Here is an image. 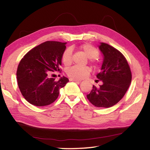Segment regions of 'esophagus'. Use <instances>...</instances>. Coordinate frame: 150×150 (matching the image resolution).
Here are the masks:
<instances>
[{
    "mask_svg": "<svg viewBox=\"0 0 150 150\" xmlns=\"http://www.w3.org/2000/svg\"><path fill=\"white\" fill-rule=\"evenodd\" d=\"M69 81H75V82H81V80H79V79H73V78H70L69 79Z\"/></svg>",
    "mask_w": 150,
    "mask_h": 150,
    "instance_id": "1",
    "label": "esophagus"
}]
</instances>
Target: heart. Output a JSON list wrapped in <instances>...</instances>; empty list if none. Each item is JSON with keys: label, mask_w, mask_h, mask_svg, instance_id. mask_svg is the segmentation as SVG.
<instances>
[{"label": "heart", "mask_w": 150, "mask_h": 150, "mask_svg": "<svg viewBox=\"0 0 150 150\" xmlns=\"http://www.w3.org/2000/svg\"><path fill=\"white\" fill-rule=\"evenodd\" d=\"M80 50L88 58H89L91 62H95V58L98 56V51L93 45L85 44L81 45L79 47ZM62 62L65 65H69L72 62V51L71 49L65 50L62 55ZM91 68L88 67H80V66H73L67 71V75L69 77L75 79H83L89 75Z\"/></svg>", "instance_id": "1"}]
</instances>
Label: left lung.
I'll return each mask as SVG.
<instances>
[{
  "label": "left lung",
  "instance_id": "8db88e82",
  "mask_svg": "<svg viewBox=\"0 0 150 150\" xmlns=\"http://www.w3.org/2000/svg\"><path fill=\"white\" fill-rule=\"evenodd\" d=\"M98 48L103 62L96 77L103 85L98 88L93 85L87 97L96 107L109 108L123 98L130 85L132 73L126 58L118 50L105 43H100Z\"/></svg>",
  "mask_w": 150,
  "mask_h": 150
}]
</instances>
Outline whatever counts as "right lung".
<instances>
[{"label": "right lung", "instance_id": "obj_1", "mask_svg": "<svg viewBox=\"0 0 150 150\" xmlns=\"http://www.w3.org/2000/svg\"><path fill=\"white\" fill-rule=\"evenodd\" d=\"M66 44L45 42L29 51L20 61L16 72L18 85L29 103L37 106L50 105L57 98L60 88L69 82L64 76L56 81L50 75L60 71Z\"/></svg>", "mask_w": 150, "mask_h": 150}]
</instances>
